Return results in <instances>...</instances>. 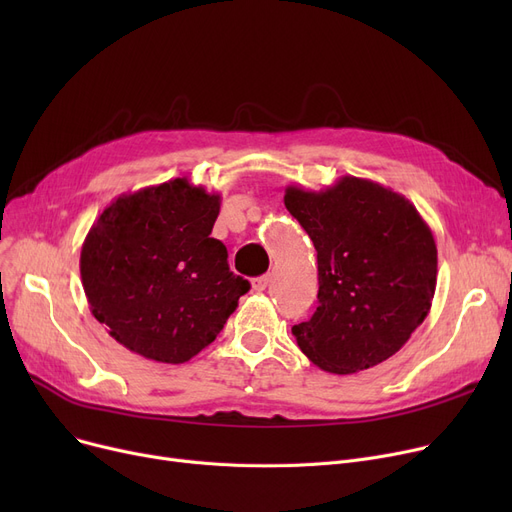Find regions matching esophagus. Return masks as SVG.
<instances>
[{
  "label": "esophagus",
  "mask_w": 512,
  "mask_h": 512,
  "mask_svg": "<svg viewBox=\"0 0 512 512\" xmlns=\"http://www.w3.org/2000/svg\"><path fill=\"white\" fill-rule=\"evenodd\" d=\"M270 282H272V276H270V274L259 276V278H255V280H253V290L261 292V290H265L267 286H270Z\"/></svg>",
  "instance_id": "obj_1"
}]
</instances>
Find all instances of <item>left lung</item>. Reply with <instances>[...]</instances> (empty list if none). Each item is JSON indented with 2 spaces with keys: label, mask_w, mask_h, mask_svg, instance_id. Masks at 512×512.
I'll use <instances>...</instances> for the list:
<instances>
[{
  "label": "left lung",
  "mask_w": 512,
  "mask_h": 512,
  "mask_svg": "<svg viewBox=\"0 0 512 512\" xmlns=\"http://www.w3.org/2000/svg\"><path fill=\"white\" fill-rule=\"evenodd\" d=\"M284 205L317 251L319 305L309 321L292 326L301 351L338 375L396 355L436 292V240L415 205L355 176L319 193L290 184Z\"/></svg>",
  "instance_id": "obj_1"
}]
</instances>
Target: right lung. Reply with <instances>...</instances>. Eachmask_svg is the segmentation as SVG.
<instances>
[{
    "label": "right lung",
    "instance_id": "right-lung-1",
    "mask_svg": "<svg viewBox=\"0 0 512 512\" xmlns=\"http://www.w3.org/2000/svg\"><path fill=\"white\" fill-rule=\"evenodd\" d=\"M220 195L186 178L120 195L91 226L80 278L91 313L128 351L186 363L209 346L251 284L211 230Z\"/></svg>",
    "mask_w": 512,
    "mask_h": 512
}]
</instances>
